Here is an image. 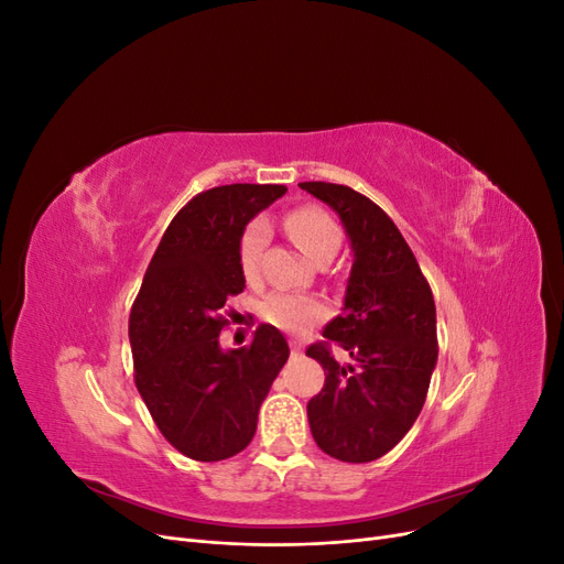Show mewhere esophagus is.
I'll return each mask as SVG.
<instances>
[{"label":"esophagus","instance_id":"esophagus-1","mask_svg":"<svg viewBox=\"0 0 564 564\" xmlns=\"http://www.w3.org/2000/svg\"><path fill=\"white\" fill-rule=\"evenodd\" d=\"M289 348H292V355H301L303 352V346L299 344V340H292V344H289Z\"/></svg>","mask_w":564,"mask_h":564}]
</instances>
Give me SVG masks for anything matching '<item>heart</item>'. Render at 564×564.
Here are the masks:
<instances>
[{"mask_svg": "<svg viewBox=\"0 0 564 564\" xmlns=\"http://www.w3.org/2000/svg\"><path fill=\"white\" fill-rule=\"evenodd\" d=\"M284 228L289 237L299 245V249L311 256L313 261L322 256H336L340 247V228L336 220L319 207H299L284 218ZM268 245V226L263 220H251L242 230L237 242V261H240L242 278L247 284L261 282V256ZM261 317L289 334H303L324 317V305L305 294L275 292L263 299Z\"/></svg>", "mask_w": 564, "mask_h": 564, "instance_id": "1", "label": "heart"}]
</instances>
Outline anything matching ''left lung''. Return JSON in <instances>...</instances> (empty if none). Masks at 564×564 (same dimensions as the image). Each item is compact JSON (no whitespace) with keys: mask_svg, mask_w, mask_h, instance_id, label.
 Wrapping results in <instances>:
<instances>
[{"mask_svg":"<svg viewBox=\"0 0 564 564\" xmlns=\"http://www.w3.org/2000/svg\"><path fill=\"white\" fill-rule=\"evenodd\" d=\"M303 191L338 214L352 249L344 313L305 355L324 369L308 402L317 447L346 464L381 458L412 429L437 365L435 301L429 280L390 216L348 185L308 181ZM351 357L340 366L330 346Z\"/></svg>","mask_w":564,"mask_h":564,"instance_id":"obj_1","label":"left lung"}]
</instances>
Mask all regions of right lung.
<instances>
[{
    "label": "right lung",
    "instance_id": "add662e5",
    "mask_svg": "<svg viewBox=\"0 0 564 564\" xmlns=\"http://www.w3.org/2000/svg\"><path fill=\"white\" fill-rule=\"evenodd\" d=\"M284 185L232 183L195 195L169 224L129 315L133 381L160 433L195 460L240 454L289 357L280 329L259 324L224 350L226 303L245 292L237 242Z\"/></svg>",
    "mask_w": 564,
    "mask_h": 564
}]
</instances>
